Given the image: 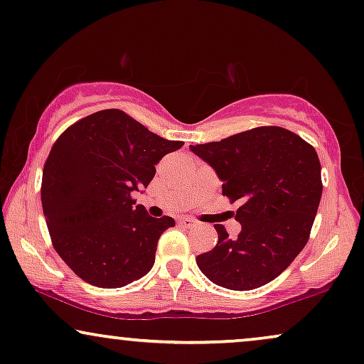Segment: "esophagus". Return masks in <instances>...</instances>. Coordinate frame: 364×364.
Wrapping results in <instances>:
<instances>
[{"instance_id": "esophagus-1", "label": "esophagus", "mask_w": 364, "mask_h": 364, "mask_svg": "<svg viewBox=\"0 0 364 364\" xmlns=\"http://www.w3.org/2000/svg\"><path fill=\"white\" fill-rule=\"evenodd\" d=\"M178 224L183 225V228H187V229H191V228H196V225H197L196 220L191 219V217H183V219L178 220Z\"/></svg>"}]
</instances>
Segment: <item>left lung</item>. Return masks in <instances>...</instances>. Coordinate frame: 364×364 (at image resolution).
Returning a JSON list of instances; mask_svg holds the SVG:
<instances>
[{
  "mask_svg": "<svg viewBox=\"0 0 364 364\" xmlns=\"http://www.w3.org/2000/svg\"><path fill=\"white\" fill-rule=\"evenodd\" d=\"M191 150L224 182V196L242 202L237 237L214 225L215 247L196 259L202 274L232 291L276 279L304 249L318 212L323 183L316 150L281 127H257Z\"/></svg>",
  "mask_w": 364,
  "mask_h": 364,
  "instance_id": "left-lung-1",
  "label": "left lung"
}]
</instances>
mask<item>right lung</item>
Masks as SVG:
<instances>
[{
	"mask_svg": "<svg viewBox=\"0 0 364 364\" xmlns=\"http://www.w3.org/2000/svg\"><path fill=\"white\" fill-rule=\"evenodd\" d=\"M182 145L117 108L85 117L55 141L41 204L53 247L85 282L113 289L152 269L160 235L176 220L150 217L132 193L147 188L155 165Z\"/></svg>",
	"mask_w": 364,
	"mask_h": 364,
	"instance_id": "add662e5",
	"label": "right lung"
}]
</instances>
